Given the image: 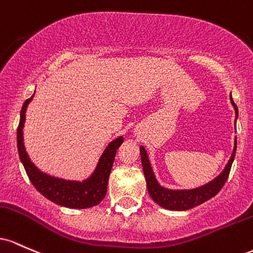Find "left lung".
Here are the masks:
<instances>
[{"label": "left lung", "instance_id": "obj_1", "mask_svg": "<svg viewBox=\"0 0 253 253\" xmlns=\"http://www.w3.org/2000/svg\"><path fill=\"white\" fill-rule=\"evenodd\" d=\"M229 99H231V104L235 111V121H237L238 107L234 104L232 95H229ZM235 150H237V137L234 138L233 152H232V155L226 167L216 178H214L209 183L195 189H169L160 185L157 177H155L154 171H153L152 165H150L148 153L143 146H140L142 167H143L149 196L155 203L165 209H169V211H188V209L195 208V207L207 202L215 195H217L220 190L222 189V186L225 185L227 178L229 175V171H231L232 164L234 161Z\"/></svg>", "mask_w": 253, "mask_h": 253}]
</instances>
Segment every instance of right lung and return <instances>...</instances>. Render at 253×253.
Segmentation results:
<instances>
[{"label":"right lung","instance_id":"1","mask_svg":"<svg viewBox=\"0 0 253 253\" xmlns=\"http://www.w3.org/2000/svg\"><path fill=\"white\" fill-rule=\"evenodd\" d=\"M33 96H35V93L22 105L21 112H20L18 135H16L20 161L24 165L25 171H26L31 183L44 197H46L51 202L59 204V206L73 209H86L96 206L104 200L105 195H106L110 173H111L117 149L123 143V136H119L107 144L103 154L99 158L94 171L86 179H64V178L55 177L49 173L42 172L28 157L24 143L26 110L28 104L32 101Z\"/></svg>","mask_w":253,"mask_h":253}]
</instances>
